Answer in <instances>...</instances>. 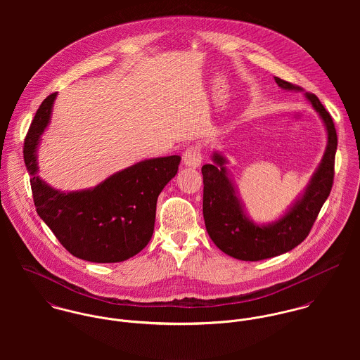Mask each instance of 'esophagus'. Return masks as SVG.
<instances>
[{
	"label": "esophagus",
	"instance_id": "1",
	"mask_svg": "<svg viewBox=\"0 0 360 360\" xmlns=\"http://www.w3.org/2000/svg\"><path fill=\"white\" fill-rule=\"evenodd\" d=\"M183 162H184L186 166L198 167L202 162L201 147L198 144H195V146H190L188 148H186V151L183 154Z\"/></svg>",
	"mask_w": 360,
	"mask_h": 360
}]
</instances>
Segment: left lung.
I'll use <instances>...</instances> for the list:
<instances>
[{
  "label": "left lung",
  "instance_id": "obj_1",
  "mask_svg": "<svg viewBox=\"0 0 360 360\" xmlns=\"http://www.w3.org/2000/svg\"><path fill=\"white\" fill-rule=\"evenodd\" d=\"M274 80L284 90H301L300 86L280 77ZM307 98L324 120L328 136L327 150L304 197L274 224L257 226L247 219L227 177L223 156L214 154L216 165L202 166L206 231L224 254L241 260H262L288 252L308 237L334 183L338 140L333 117L323 103L311 93H307Z\"/></svg>",
  "mask_w": 360,
  "mask_h": 360
}]
</instances>
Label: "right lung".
I'll list each match as a JSON object with an SVG mask.
<instances>
[{
    "instance_id": "1",
    "label": "right lung",
    "mask_w": 360,
    "mask_h": 360,
    "mask_svg": "<svg viewBox=\"0 0 360 360\" xmlns=\"http://www.w3.org/2000/svg\"><path fill=\"white\" fill-rule=\"evenodd\" d=\"M56 93L37 109L25 137L23 158L39 216L73 257L116 263L139 254L154 233L158 195L176 176L180 156L139 162L93 190L59 193L37 174L36 148L50 122Z\"/></svg>"
}]
</instances>
